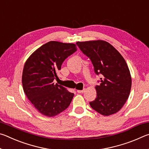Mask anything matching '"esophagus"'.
Masks as SVG:
<instances>
[{"instance_id": "1", "label": "esophagus", "mask_w": 149, "mask_h": 149, "mask_svg": "<svg viewBox=\"0 0 149 149\" xmlns=\"http://www.w3.org/2000/svg\"><path fill=\"white\" fill-rule=\"evenodd\" d=\"M84 91H85V89H83V90H77V92L78 93H84Z\"/></svg>"}]
</instances>
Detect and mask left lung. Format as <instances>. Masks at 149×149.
<instances>
[{
  "label": "left lung",
  "instance_id": "8db88e82",
  "mask_svg": "<svg viewBox=\"0 0 149 149\" xmlns=\"http://www.w3.org/2000/svg\"><path fill=\"white\" fill-rule=\"evenodd\" d=\"M80 50L91 60L96 74H100V84L95 87L97 97L89 104L103 116L114 114L123 107L130 96L132 77L127 63L109 42L78 41Z\"/></svg>",
  "mask_w": 149,
  "mask_h": 149
}]
</instances>
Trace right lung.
Returning <instances> with one entry per match:
<instances>
[{
	"mask_svg": "<svg viewBox=\"0 0 149 149\" xmlns=\"http://www.w3.org/2000/svg\"><path fill=\"white\" fill-rule=\"evenodd\" d=\"M77 50L74 43L49 41L30 55L24 64L22 85L25 94L41 114L53 117L69 107L74 94L54 84L63 62Z\"/></svg>",
	"mask_w": 149,
	"mask_h": 149,
	"instance_id": "add662e5",
	"label": "right lung"
}]
</instances>
